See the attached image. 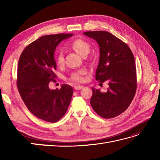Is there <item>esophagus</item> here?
I'll use <instances>...</instances> for the list:
<instances>
[{"label": "esophagus", "instance_id": "34e87169", "mask_svg": "<svg viewBox=\"0 0 160 160\" xmlns=\"http://www.w3.org/2000/svg\"><path fill=\"white\" fill-rule=\"evenodd\" d=\"M84 88V86L82 85H76L75 86V89L76 90H80V89H82Z\"/></svg>", "mask_w": 160, "mask_h": 160}]
</instances>
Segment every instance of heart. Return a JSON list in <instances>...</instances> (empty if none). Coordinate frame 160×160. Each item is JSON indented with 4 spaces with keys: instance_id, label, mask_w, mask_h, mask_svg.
Here are the masks:
<instances>
[{
    "instance_id": "obj_1",
    "label": "heart",
    "mask_w": 160,
    "mask_h": 160,
    "mask_svg": "<svg viewBox=\"0 0 160 160\" xmlns=\"http://www.w3.org/2000/svg\"><path fill=\"white\" fill-rule=\"evenodd\" d=\"M69 47L79 54L81 56L85 57L87 56L91 50V45L81 38H77L72 40L69 44ZM87 61H90V60H87ZM56 62L57 65L62 66L64 64V58L62 52H59L56 58ZM86 73L85 69H80L74 72L71 73L70 76V80L74 81V82H80L84 80V76Z\"/></svg>"
}]
</instances>
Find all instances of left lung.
I'll return each mask as SVG.
<instances>
[{
	"label": "left lung",
	"mask_w": 160,
	"mask_h": 160,
	"mask_svg": "<svg viewBox=\"0 0 160 160\" xmlns=\"http://www.w3.org/2000/svg\"><path fill=\"white\" fill-rule=\"evenodd\" d=\"M84 35L96 40L100 46V60L96 79L108 83L107 92L92 88L90 103L95 112L104 118L118 116L127 109L137 89L135 59L124 42L105 31L86 32Z\"/></svg>",
	"instance_id": "8db88e82"
}]
</instances>
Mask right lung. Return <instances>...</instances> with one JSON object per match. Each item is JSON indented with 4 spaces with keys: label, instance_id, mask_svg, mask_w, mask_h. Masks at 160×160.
<instances>
[{
    "label": "right lung",
    "instance_id": "1",
    "mask_svg": "<svg viewBox=\"0 0 160 160\" xmlns=\"http://www.w3.org/2000/svg\"><path fill=\"white\" fill-rule=\"evenodd\" d=\"M73 33L46 35L27 46L19 58L16 85L25 106L36 117L49 122L60 120L66 113L73 93L69 84L50 89L56 82L54 52L58 44Z\"/></svg>",
    "mask_w": 160,
    "mask_h": 160
}]
</instances>
